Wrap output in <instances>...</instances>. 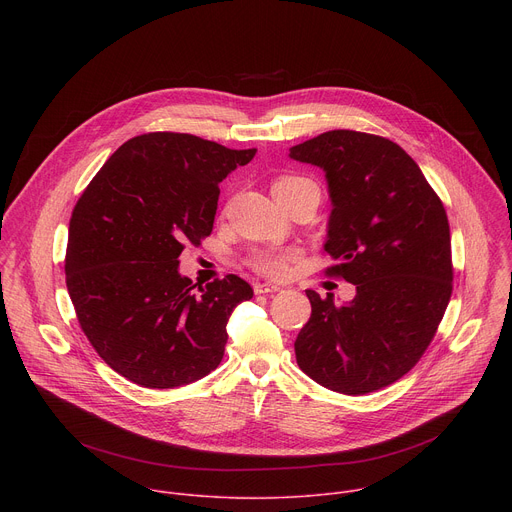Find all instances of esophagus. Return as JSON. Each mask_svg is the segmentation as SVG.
<instances>
[{"mask_svg": "<svg viewBox=\"0 0 512 512\" xmlns=\"http://www.w3.org/2000/svg\"><path fill=\"white\" fill-rule=\"evenodd\" d=\"M275 291H281V285H275V283H255V294H275Z\"/></svg>", "mask_w": 512, "mask_h": 512, "instance_id": "34e87169", "label": "esophagus"}]
</instances>
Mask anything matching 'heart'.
<instances>
[{
	"label": "heart",
	"mask_w": 512,
	"mask_h": 512,
	"mask_svg": "<svg viewBox=\"0 0 512 512\" xmlns=\"http://www.w3.org/2000/svg\"><path fill=\"white\" fill-rule=\"evenodd\" d=\"M308 178L302 176H281L273 184V192L279 190H291L296 186L308 184ZM298 259V251H287V249H275V247H261L247 255V265L265 277H281L287 273L289 265Z\"/></svg>",
	"instance_id": "b5f03b06"
}]
</instances>
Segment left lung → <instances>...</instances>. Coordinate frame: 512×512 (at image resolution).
<instances>
[{"label":"left lung","mask_w":512,"mask_h":512,"mask_svg":"<svg viewBox=\"0 0 512 512\" xmlns=\"http://www.w3.org/2000/svg\"><path fill=\"white\" fill-rule=\"evenodd\" d=\"M289 156L324 168L332 216L328 277L356 285L352 304L308 289L312 316L296 338L300 369L322 387L367 395L407 375L452 298V241L442 198L387 137L326 131Z\"/></svg>","instance_id":"obj_1"}]
</instances>
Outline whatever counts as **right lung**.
<instances>
[{
  "mask_svg": "<svg viewBox=\"0 0 512 512\" xmlns=\"http://www.w3.org/2000/svg\"><path fill=\"white\" fill-rule=\"evenodd\" d=\"M253 156L190 133H143L72 208L68 296L91 346L127 381L174 389L221 364L229 316L253 287L231 273L194 291L178 257L210 237L218 182Z\"/></svg>",
  "mask_w": 512,
  "mask_h": 512,
  "instance_id": "obj_1",
  "label": "right lung"
}]
</instances>
